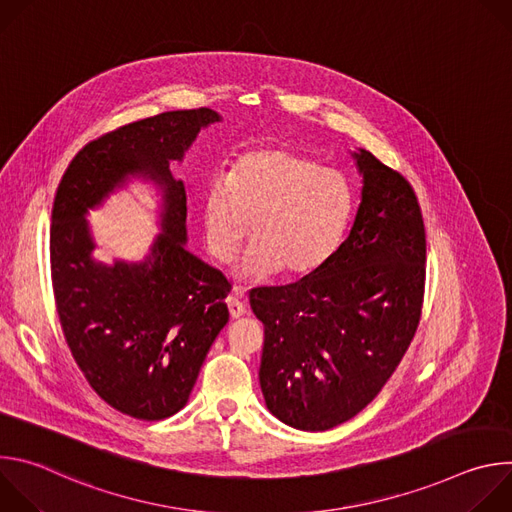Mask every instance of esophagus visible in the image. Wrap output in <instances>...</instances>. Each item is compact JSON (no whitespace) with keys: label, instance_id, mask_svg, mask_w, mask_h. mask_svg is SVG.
<instances>
[{"label":"esophagus","instance_id":"34e87169","mask_svg":"<svg viewBox=\"0 0 512 512\" xmlns=\"http://www.w3.org/2000/svg\"><path fill=\"white\" fill-rule=\"evenodd\" d=\"M227 306H229V312H231L233 318H241V316L247 314L245 302H243L241 298H237V296H229V298H227Z\"/></svg>","mask_w":512,"mask_h":512}]
</instances>
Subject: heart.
<instances>
[{"label": "heart", "mask_w": 512, "mask_h": 512, "mask_svg": "<svg viewBox=\"0 0 512 512\" xmlns=\"http://www.w3.org/2000/svg\"><path fill=\"white\" fill-rule=\"evenodd\" d=\"M352 210L354 192L342 172L283 145L241 154L200 202L204 243L221 263L239 253L253 221L257 239L239 265L247 279L320 269L340 247Z\"/></svg>", "instance_id": "heart-1"}]
</instances>
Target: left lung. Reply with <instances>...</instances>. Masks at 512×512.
Wrapping results in <instances>:
<instances>
[{"label": "left lung", "instance_id": "left-lung-1", "mask_svg": "<svg viewBox=\"0 0 512 512\" xmlns=\"http://www.w3.org/2000/svg\"><path fill=\"white\" fill-rule=\"evenodd\" d=\"M352 158L362 192L346 241L300 281L249 296L265 328V405L302 431H326L367 407L395 373L421 316L425 229L417 196L371 152Z\"/></svg>", "mask_w": 512, "mask_h": 512}]
</instances>
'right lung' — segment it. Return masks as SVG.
<instances>
[{
    "mask_svg": "<svg viewBox=\"0 0 512 512\" xmlns=\"http://www.w3.org/2000/svg\"><path fill=\"white\" fill-rule=\"evenodd\" d=\"M221 121L212 109L168 111L89 141L66 168L52 206V289L66 344L95 393L143 421L178 413L202 362L229 322L227 277L186 251L182 162L198 131ZM131 177L163 194V233L137 264L92 259L86 223Z\"/></svg>",
    "mask_w": 512,
    "mask_h": 512,
    "instance_id": "add662e5",
    "label": "right lung"
}]
</instances>
